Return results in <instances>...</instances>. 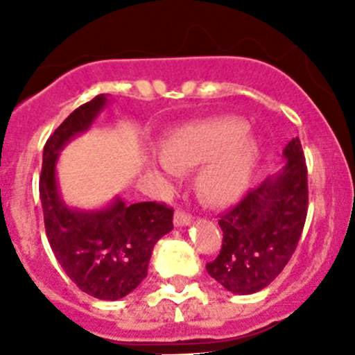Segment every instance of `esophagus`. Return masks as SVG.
Segmentation results:
<instances>
[{
    "label": "esophagus",
    "mask_w": 355,
    "mask_h": 355,
    "mask_svg": "<svg viewBox=\"0 0 355 355\" xmlns=\"http://www.w3.org/2000/svg\"><path fill=\"white\" fill-rule=\"evenodd\" d=\"M191 221H192L191 214H187L185 211H180V209L175 211L173 223L177 225V227H187V225H191Z\"/></svg>",
    "instance_id": "obj_1"
}]
</instances>
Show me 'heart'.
Returning <instances> with one entry per match:
<instances>
[{"label":"heart","instance_id":"1","mask_svg":"<svg viewBox=\"0 0 355 355\" xmlns=\"http://www.w3.org/2000/svg\"><path fill=\"white\" fill-rule=\"evenodd\" d=\"M242 118H220L187 125L171 134L163 148L168 173L207 163L198 178V189L207 202H232L244 192L259 156V141L247 135Z\"/></svg>","mask_w":355,"mask_h":355}]
</instances>
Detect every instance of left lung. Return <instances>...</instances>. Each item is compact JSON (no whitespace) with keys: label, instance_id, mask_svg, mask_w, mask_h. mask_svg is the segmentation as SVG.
<instances>
[{"label":"left lung","instance_id":"1","mask_svg":"<svg viewBox=\"0 0 355 355\" xmlns=\"http://www.w3.org/2000/svg\"><path fill=\"white\" fill-rule=\"evenodd\" d=\"M285 166L220 216L221 250L206 270L237 295L271 284L295 252L307 216V166L299 137L284 149Z\"/></svg>","mask_w":355,"mask_h":355}]
</instances>
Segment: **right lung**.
<instances>
[{
  "label": "right lung",
  "instance_id": "right-lung-1",
  "mask_svg": "<svg viewBox=\"0 0 355 355\" xmlns=\"http://www.w3.org/2000/svg\"><path fill=\"white\" fill-rule=\"evenodd\" d=\"M106 101L105 94L96 96L71 111L49 135L42 151L39 196L49 245L70 280L96 299L118 300L148 277L155 244L173 228V209L155 200L128 206L116 198L103 209L80 211L70 209L60 198V151L91 127Z\"/></svg>",
  "mask_w": 355,
  "mask_h": 355
}]
</instances>
